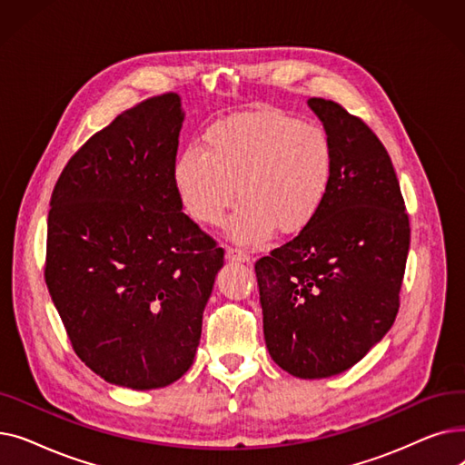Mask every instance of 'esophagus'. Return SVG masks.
<instances>
[{
    "instance_id": "1",
    "label": "esophagus",
    "mask_w": 465,
    "mask_h": 465,
    "mask_svg": "<svg viewBox=\"0 0 465 465\" xmlns=\"http://www.w3.org/2000/svg\"><path fill=\"white\" fill-rule=\"evenodd\" d=\"M226 258H228L230 262H239V263H249V262H251V256H249L245 251L232 249V247L226 249Z\"/></svg>"
}]
</instances>
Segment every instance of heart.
Returning <instances> with one entry per match:
<instances>
[{
    "label": "heart",
    "instance_id": "b5f03b06",
    "mask_svg": "<svg viewBox=\"0 0 465 465\" xmlns=\"http://www.w3.org/2000/svg\"><path fill=\"white\" fill-rule=\"evenodd\" d=\"M335 175L328 134L279 111L241 113L216 120L173 163V186L183 211L205 226L228 223L239 245L256 247L275 228L292 235L321 214ZM238 190L235 191L234 188Z\"/></svg>",
    "mask_w": 465,
    "mask_h": 465
}]
</instances>
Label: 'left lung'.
<instances>
[{
	"mask_svg": "<svg viewBox=\"0 0 465 465\" xmlns=\"http://www.w3.org/2000/svg\"><path fill=\"white\" fill-rule=\"evenodd\" d=\"M307 105L333 144V184L314 223L254 272L273 361L300 379H326L392 328L411 228L392 160L370 126L322 97Z\"/></svg>",
	"mask_w": 465,
	"mask_h": 465,
	"instance_id": "left-lung-1",
	"label": "left lung"
}]
</instances>
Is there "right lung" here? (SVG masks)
Returning a JSON list of instances; mask_svg holds the SVG:
<instances>
[{
    "mask_svg": "<svg viewBox=\"0 0 465 465\" xmlns=\"http://www.w3.org/2000/svg\"><path fill=\"white\" fill-rule=\"evenodd\" d=\"M173 92L118 114L75 153L48 211L45 281L73 351L111 384L153 390L193 363L224 251L183 213Z\"/></svg>",
    "mask_w": 465,
    "mask_h": 465,
    "instance_id": "obj_1",
    "label": "right lung"
}]
</instances>
